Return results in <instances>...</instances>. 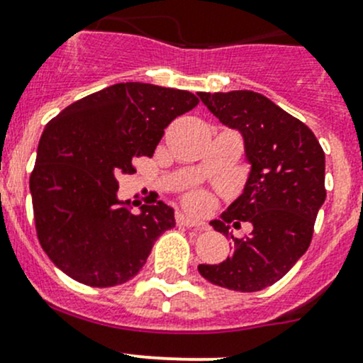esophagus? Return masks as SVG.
Returning <instances> with one entry per match:
<instances>
[{
  "label": "esophagus",
  "instance_id": "1",
  "mask_svg": "<svg viewBox=\"0 0 363 363\" xmlns=\"http://www.w3.org/2000/svg\"><path fill=\"white\" fill-rule=\"evenodd\" d=\"M177 221H178V225H183V227L197 228V230H208V225H204V223H202V221L194 220V218L185 216V214H178Z\"/></svg>",
  "mask_w": 363,
  "mask_h": 363
}]
</instances>
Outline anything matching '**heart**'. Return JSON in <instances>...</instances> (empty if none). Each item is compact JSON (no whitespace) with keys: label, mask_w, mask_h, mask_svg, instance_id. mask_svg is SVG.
Wrapping results in <instances>:
<instances>
[{"label":"heart","mask_w":363,"mask_h":363,"mask_svg":"<svg viewBox=\"0 0 363 363\" xmlns=\"http://www.w3.org/2000/svg\"><path fill=\"white\" fill-rule=\"evenodd\" d=\"M186 202H189V204L192 206V208L202 209L206 204H208V199H206L204 194L196 192V194H190L189 199H186Z\"/></svg>","instance_id":"1"}]
</instances>
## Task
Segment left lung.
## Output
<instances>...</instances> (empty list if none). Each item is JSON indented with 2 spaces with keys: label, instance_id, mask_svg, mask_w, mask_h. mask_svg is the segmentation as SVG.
<instances>
[{
  "label": "left lung",
  "instance_id": "1",
  "mask_svg": "<svg viewBox=\"0 0 363 363\" xmlns=\"http://www.w3.org/2000/svg\"><path fill=\"white\" fill-rule=\"evenodd\" d=\"M225 126L240 131L251 164L242 196L213 220L216 232L233 240L223 263L199 264L214 286L255 292L282 279L310 247L318 209L325 201V154L313 131L249 89L199 93ZM249 220L253 232L235 240L229 223Z\"/></svg>",
  "mask_w": 363,
  "mask_h": 363
}]
</instances>
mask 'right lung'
<instances>
[{
    "instance_id": "right-lung-1",
    "label": "right lung",
    "mask_w": 363,
    "mask_h": 363,
    "mask_svg": "<svg viewBox=\"0 0 363 363\" xmlns=\"http://www.w3.org/2000/svg\"><path fill=\"white\" fill-rule=\"evenodd\" d=\"M197 104L185 89L118 83L46 124L29 189L43 251L65 275L91 287L124 284L174 227L162 201L131 214L118 178L136 173L133 159L152 157L167 124Z\"/></svg>"
}]
</instances>
